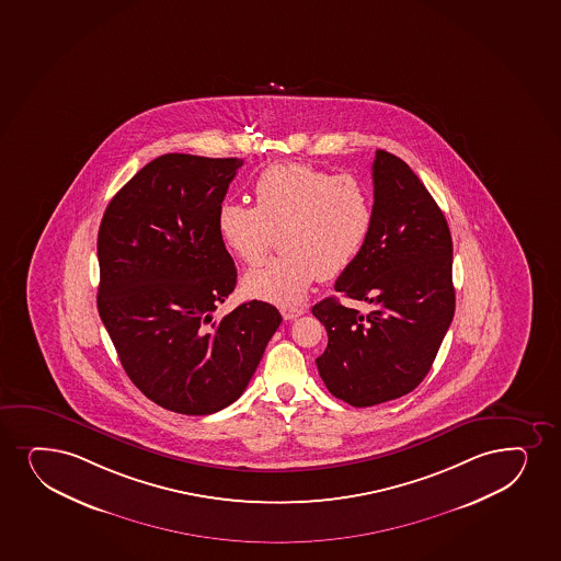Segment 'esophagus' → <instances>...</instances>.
Listing matches in <instances>:
<instances>
[{
	"instance_id": "obj_1",
	"label": "esophagus",
	"mask_w": 561,
	"mask_h": 561,
	"mask_svg": "<svg viewBox=\"0 0 561 561\" xmlns=\"http://www.w3.org/2000/svg\"><path fill=\"white\" fill-rule=\"evenodd\" d=\"M306 310L304 308H282V316L287 319V321H293V319H297V317L304 316Z\"/></svg>"
}]
</instances>
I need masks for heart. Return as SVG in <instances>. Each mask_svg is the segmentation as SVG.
<instances>
[{"mask_svg": "<svg viewBox=\"0 0 561 561\" xmlns=\"http://www.w3.org/2000/svg\"><path fill=\"white\" fill-rule=\"evenodd\" d=\"M255 206L225 203L218 232L244 264L268 253L277 234L282 255L245 272L242 289L268 302L298 304L319 277L355 263L374 227V197L355 174H332L306 163L264 169L253 185Z\"/></svg>", "mask_w": 561, "mask_h": 561, "instance_id": "heart-1", "label": "heart"}]
</instances>
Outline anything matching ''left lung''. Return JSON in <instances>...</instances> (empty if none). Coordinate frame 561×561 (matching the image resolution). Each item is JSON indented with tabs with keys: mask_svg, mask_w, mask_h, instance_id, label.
<instances>
[{
	"mask_svg": "<svg viewBox=\"0 0 561 561\" xmlns=\"http://www.w3.org/2000/svg\"><path fill=\"white\" fill-rule=\"evenodd\" d=\"M374 227L334 289L369 310L324 298L311 311L329 345L317 369L330 394L355 408L396 400L421 385L455 316L453 238L434 197L408 163L377 150Z\"/></svg>",
	"mask_w": 561,
	"mask_h": 561,
	"instance_id": "8db88e82",
	"label": "left lung"
}]
</instances>
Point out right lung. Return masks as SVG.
<instances>
[{"label":"right lung","mask_w":561,"mask_h":561,"mask_svg":"<svg viewBox=\"0 0 561 561\" xmlns=\"http://www.w3.org/2000/svg\"><path fill=\"white\" fill-rule=\"evenodd\" d=\"M238 158L165 153L106 206L98 310L135 387L161 408L211 415L242 396L282 323L250 300L216 321L237 285L218 210Z\"/></svg>","instance_id":"right-lung-1"}]
</instances>
